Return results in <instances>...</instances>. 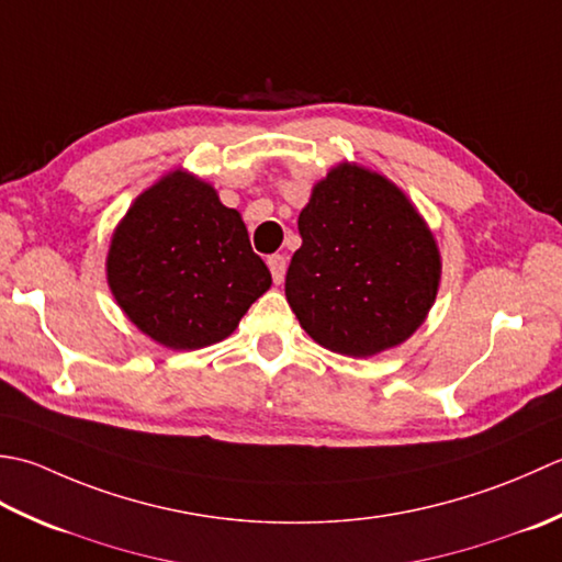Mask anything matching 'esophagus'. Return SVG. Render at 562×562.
<instances>
[{
	"label": "esophagus",
	"instance_id": "esophagus-1",
	"mask_svg": "<svg viewBox=\"0 0 562 562\" xmlns=\"http://www.w3.org/2000/svg\"><path fill=\"white\" fill-rule=\"evenodd\" d=\"M269 269H271V277H273V283H283V277H285V267H289V261H285L283 255H271L269 257Z\"/></svg>",
	"mask_w": 562,
	"mask_h": 562
}]
</instances>
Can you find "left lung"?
Masks as SVG:
<instances>
[{
  "instance_id": "left-lung-1",
  "label": "left lung",
  "mask_w": 562,
  "mask_h": 562,
  "mask_svg": "<svg viewBox=\"0 0 562 562\" xmlns=\"http://www.w3.org/2000/svg\"><path fill=\"white\" fill-rule=\"evenodd\" d=\"M303 245L285 297L319 347L366 359L400 347L425 323L441 255L407 193L357 162H339L297 215Z\"/></svg>"
}]
</instances>
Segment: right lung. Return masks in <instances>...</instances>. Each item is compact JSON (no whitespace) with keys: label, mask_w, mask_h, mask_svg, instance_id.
<instances>
[{"label":"right lung","mask_w":562,"mask_h":562,"mask_svg":"<svg viewBox=\"0 0 562 562\" xmlns=\"http://www.w3.org/2000/svg\"><path fill=\"white\" fill-rule=\"evenodd\" d=\"M106 281L125 317L157 345L191 351L223 341L271 273L243 215L184 169L137 196L111 235Z\"/></svg>","instance_id":"1"}]
</instances>
